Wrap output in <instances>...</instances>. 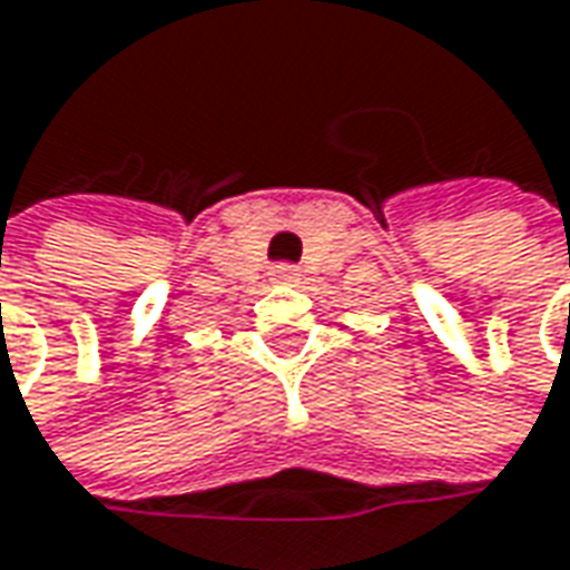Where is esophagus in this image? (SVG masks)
<instances>
[{
  "mask_svg": "<svg viewBox=\"0 0 570 570\" xmlns=\"http://www.w3.org/2000/svg\"><path fill=\"white\" fill-rule=\"evenodd\" d=\"M299 277H303V274H299V267L296 265H274L271 267V281H274V284H286V286H293V284H299Z\"/></svg>",
  "mask_w": 570,
  "mask_h": 570,
  "instance_id": "34e87169",
  "label": "esophagus"
}]
</instances>
